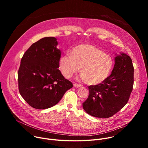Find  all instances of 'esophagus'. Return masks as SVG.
<instances>
[{"instance_id": "34e87169", "label": "esophagus", "mask_w": 148, "mask_h": 148, "mask_svg": "<svg viewBox=\"0 0 148 148\" xmlns=\"http://www.w3.org/2000/svg\"><path fill=\"white\" fill-rule=\"evenodd\" d=\"M74 87H76V88H78V87H81V84H78L75 83V84H74Z\"/></svg>"}]
</instances>
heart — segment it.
<instances>
[{"label": "heart", "instance_id": "obj_1", "mask_svg": "<svg viewBox=\"0 0 148 148\" xmlns=\"http://www.w3.org/2000/svg\"><path fill=\"white\" fill-rule=\"evenodd\" d=\"M69 53L62 55L59 68L67 78L78 73L80 68L84 79L90 85H98L109 77L114 65L112 57L102 50L90 45H81Z\"/></svg>", "mask_w": 148, "mask_h": 148}]
</instances>
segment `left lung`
<instances>
[{
    "label": "left lung",
    "mask_w": 148,
    "mask_h": 148,
    "mask_svg": "<svg viewBox=\"0 0 148 148\" xmlns=\"http://www.w3.org/2000/svg\"><path fill=\"white\" fill-rule=\"evenodd\" d=\"M134 69L131 57L116 54L111 74L103 82L88 87L89 95L82 107L89 115L107 118L127 103L132 91Z\"/></svg>",
    "instance_id": "1"
}]
</instances>
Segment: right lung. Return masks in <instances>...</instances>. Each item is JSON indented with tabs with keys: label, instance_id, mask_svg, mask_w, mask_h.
<instances>
[{
	"label": "right lung",
	"instance_id": "1",
	"mask_svg": "<svg viewBox=\"0 0 148 148\" xmlns=\"http://www.w3.org/2000/svg\"><path fill=\"white\" fill-rule=\"evenodd\" d=\"M55 37H44L25 53L18 71L19 92L29 105L44 110L56 105L73 87L59 68L61 51Z\"/></svg>",
	"mask_w": 148,
	"mask_h": 148
}]
</instances>
